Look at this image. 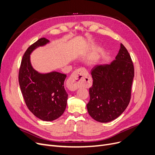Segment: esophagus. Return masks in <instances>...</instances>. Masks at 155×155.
<instances>
[{
	"label": "esophagus",
	"instance_id": "1",
	"mask_svg": "<svg viewBox=\"0 0 155 155\" xmlns=\"http://www.w3.org/2000/svg\"><path fill=\"white\" fill-rule=\"evenodd\" d=\"M90 76L84 68H79L74 71L67 81L68 85L71 90H76L80 86L90 81Z\"/></svg>",
	"mask_w": 155,
	"mask_h": 155
}]
</instances>
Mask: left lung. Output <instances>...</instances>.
<instances>
[{
	"label": "left lung",
	"instance_id": "8db88e82",
	"mask_svg": "<svg viewBox=\"0 0 155 155\" xmlns=\"http://www.w3.org/2000/svg\"><path fill=\"white\" fill-rule=\"evenodd\" d=\"M109 65H96L91 74L88 112L95 120L107 123L119 117L131 98L134 67L130 55L121 44L120 51Z\"/></svg>",
	"mask_w": 155,
	"mask_h": 155
}]
</instances>
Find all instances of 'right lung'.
<instances>
[{"mask_svg": "<svg viewBox=\"0 0 155 155\" xmlns=\"http://www.w3.org/2000/svg\"><path fill=\"white\" fill-rule=\"evenodd\" d=\"M49 42L42 38L28 48L21 60L18 80L24 101L30 112L41 120L51 121L62 115L66 108V74L58 72L39 73L33 69L30 60V54L35 48Z\"/></svg>", "mask_w": 155, "mask_h": 155, "instance_id": "add662e5", "label": "right lung"}]
</instances>
